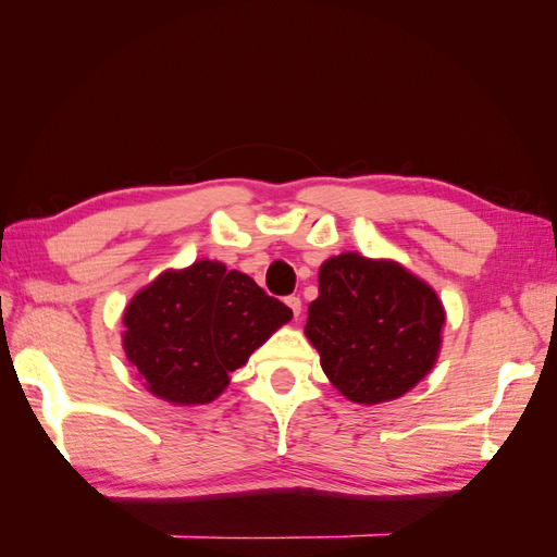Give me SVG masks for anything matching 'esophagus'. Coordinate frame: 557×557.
<instances>
[{"instance_id":"1","label":"esophagus","mask_w":557,"mask_h":557,"mask_svg":"<svg viewBox=\"0 0 557 557\" xmlns=\"http://www.w3.org/2000/svg\"><path fill=\"white\" fill-rule=\"evenodd\" d=\"M285 304H287L289 309H292L294 318H299V313H301V299H299V297H294V294H292V297H287V299H285Z\"/></svg>"}]
</instances>
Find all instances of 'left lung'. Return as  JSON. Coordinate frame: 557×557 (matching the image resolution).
Instances as JSON below:
<instances>
[{"mask_svg":"<svg viewBox=\"0 0 557 557\" xmlns=\"http://www.w3.org/2000/svg\"><path fill=\"white\" fill-rule=\"evenodd\" d=\"M443 304L393 260L342 253L318 272L306 335L325 375L359 405L401 397L433 369Z\"/></svg>","mask_w":557,"mask_h":557,"instance_id":"1","label":"left lung"}]
</instances>
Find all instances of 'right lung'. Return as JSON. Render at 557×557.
Instances as JSON below:
<instances>
[{
  "label": "right lung",
  "mask_w": 557,
  "mask_h": 557,
  "mask_svg": "<svg viewBox=\"0 0 557 557\" xmlns=\"http://www.w3.org/2000/svg\"><path fill=\"white\" fill-rule=\"evenodd\" d=\"M289 318V306L244 272L198 260L136 294L124 311V351L152 395L206 405Z\"/></svg>",
  "instance_id": "1"
}]
</instances>
